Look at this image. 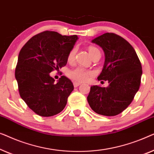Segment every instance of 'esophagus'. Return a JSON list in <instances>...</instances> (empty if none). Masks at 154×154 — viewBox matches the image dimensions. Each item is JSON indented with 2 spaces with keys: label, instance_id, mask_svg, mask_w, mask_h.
I'll use <instances>...</instances> for the list:
<instances>
[{
  "label": "esophagus",
  "instance_id": "esophagus-1",
  "mask_svg": "<svg viewBox=\"0 0 154 154\" xmlns=\"http://www.w3.org/2000/svg\"><path fill=\"white\" fill-rule=\"evenodd\" d=\"M80 84H81L79 83V82H74V83H73V85H74L75 87H77V86H79Z\"/></svg>",
  "mask_w": 154,
  "mask_h": 154
}]
</instances>
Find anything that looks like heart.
<instances>
[{
    "instance_id": "1",
    "label": "heart",
    "mask_w": 154,
    "mask_h": 154,
    "mask_svg": "<svg viewBox=\"0 0 154 154\" xmlns=\"http://www.w3.org/2000/svg\"><path fill=\"white\" fill-rule=\"evenodd\" d=\"M76 49L73 48L70 50L68 55V60L69 62H72L74 60L75 54H76ZM88 52H89L91 56H94L96 53L100 52L99 49L94 47H89L88 48ZM93 75V72L91 70H86L81 67H77L72 70L69 71L68 77L72 79L73 81L77 82H84L87 81L89 77Z\"/></svg>"
}]
</instances>
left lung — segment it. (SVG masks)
Listing matches in <instances>:
<instances>
[{"label":"left lung","mask_w":154,"mask_h":154,"mask_svg":"<svg viewBox=\"0 0 154 154\" xmlns=\"http://www.w3.org/2000/svg\"><path fill=\"white\" fill-rule=\"evenodd\" d=\"M92 42L103 49L105 56L98 79L108 81L109 86H91L88 103L97 114L116 116L128 107L139 90L141 63L132 45L118 35L104 33Z\"/></svg>","instance_id":"8db88e82"}]
</instances>
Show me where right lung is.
Masks as SVG:
<instances>
[{
  "instance_id": "obj_1",
  "label": "right lung",
  "mask_w": 154,
  "mask_h": 154,
  "mask_svg": "<svg viewBox=\"0 0 154 154\" xmlns=\"http://www.w3.org/2000/svg\"><path fill=\"white\" fill-rule=\"evenodd\" d=\"M78 37L46 31L30 39L21 48L15 69L21 98L41 116H51L66 107L74 89L72 82L61 76L55 82L49 73L66 66Z\"/></svg>"
}]
</instances>
